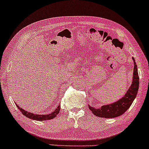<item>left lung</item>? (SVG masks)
Wrapping results in <instances>:
<instances>
[{
  "label": "left lung",
  "mask_w": 149,
  "mask_h": 149,
  "mask_svg": "<svg viewBox=\"0 0 149 149\" xmlns=\"http://www.w3.org/2000/svg\"><path fill=\"white\" fill-rule=\"evenodd\" d=\"M133 61L134 63V69H133V82L129 89L125 95L119 100L115 102L112 104L104 105L100 109H95L93 107L88 106L90 110L95 116L101 117L104 118H116L128 110L131 107L135 97H136L139 88V76L137 72V65L135 63V59L133 57Z\"/></svg>",
  "instance_id": "obj_1"
}]
</instances>
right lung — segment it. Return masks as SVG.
<instances>
[{"label":"right lung","instance_id":"add662e5","mask_svg":"<svg viewBox=\"0 0 149 149\" xmlns=\"http://www.w3.org/2000/svg\"><path fill=\"white\" fill-rule=\"evenodd\" d=\"M17 107H18V109L21 111V113L24 116H25L27 118H29V119L34 120H38V121H42V120H52L53 118H56V116L58 114L60 110H61V105L58 107V108L54 111V112H52V113L47 114V115H38V114H34L31 113H29L28 111H26L25 110L22 109V108H20L18 105L16 104Z\"/></svg>","mask_w":149,"mask_h":149}]
</instances>
